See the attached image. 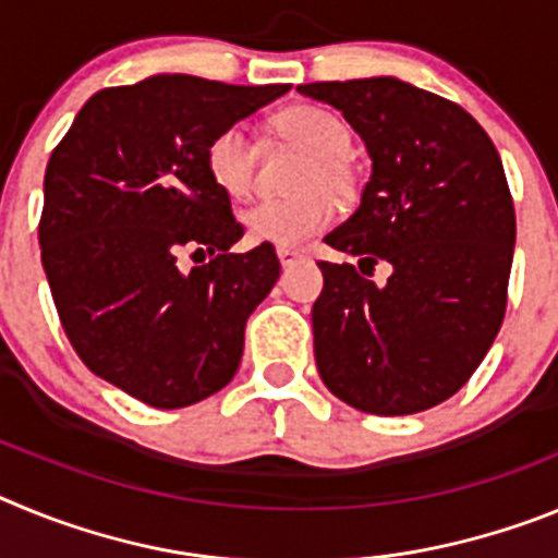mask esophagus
<instances>
[{
  "label": "esophagus",
  "instance_id": "esophagus-1",
  "mask_svg": "<svg viewBox=\"0 0 558 558\" xmlns=\"http://www.w3.org/2000/svg\"><path fill=\"white\" fill-rule=\"evenodd\" d=\"M276 254H279V263H282V268H293L295 263H302L304 259L302 251H295V248H279Z\"/></svg>",
  "mask_w": 558,
  "mask_h": 558
}]
</instances>
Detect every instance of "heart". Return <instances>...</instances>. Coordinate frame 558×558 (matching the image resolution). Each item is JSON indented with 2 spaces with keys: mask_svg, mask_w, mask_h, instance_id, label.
Segmentation results:
<instances>
[{
  "mask_svg": "<svg viewBox=\"0 0 558 558\" xmlns=\"http://www.w3.org/2000/svg\"><path fill=\"white\" fill-rule=\"evenodd\" d=\"M276 133L284 142L307 153L290 198H268L245 211V231L256 243L299 245L327 229L335 218L336 195L354 190V167L347 153L352 147V128L343 117L322 106H293L274 120ZM206 170L211 181L229 195L245 198L254 186L256 147L243 125L218 131L206 145Z\"/></svg>",
  "mask_w": 558,
  "mask_h": 558,
  "instance_id": "1",
  "label": "heart"
}]
</instances>
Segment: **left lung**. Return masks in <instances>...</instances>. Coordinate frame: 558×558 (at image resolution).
Returning a JSON list of instances; mask_svg holds the SVG:
<instances>
[{
    "label": "left lung",
    "instance_id": "8db88e82",
    "mask_svg": "<svg viewBox=\"0 0 558 558\" xmlns=\"http://www.w3.org/2000/svg\"><path fill=\"white\" fill-rule=\"evenodd\" d=\"M372 156L357 211L324 243L392 265L383 289L318 263L315 366L347 405L408 416L450 399L500 332L517 218L497 147L472 113L397 77L307 83ZM372 276V274H368Z\"/></svg>",
    "mask_w": 558,
    "mask_h": 558
}]
</instances>
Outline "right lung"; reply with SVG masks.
<instances>
[{"label": "right lung", "instance_id": "obj_1", "mask_svg": "<svg viewBox=\"0 0 558 558\" xmlns=\"http://www.w3.org/2000/svg\"><path fill=\"white\" fill-rule=\"evenodd\" d=\"M288 88L192 75L102 88L49 156L38 243L61 327L88 372L145 405H195L240 368L245 322L282 268L270 243L229 251L243 223L206 145ZM181 250L213 259L186 275Z\"/></svg>", "mask_w": 558, "mask_h": 558}]
</instances>
